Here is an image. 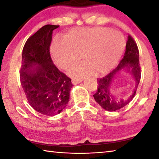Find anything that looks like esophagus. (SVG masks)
Listing matches in <instances>:
<instances>
[{
  "mask_svg": "<svg viewBox=\"0 0 159 159\" xmlns=\"http://www.w3.org/2000/svg\"><path fill=\"white\" fill-rule=\"evenodd\" d=\"M82 82V80H76V79H73L71 80V83L72 84L74 85H76V84H79V83H81Z\"/></svg>",
  "mask_w": 159,
  "mask_h": 159,
  "instance_id": "1",
  "label": "esophagus"
}]
</instances>
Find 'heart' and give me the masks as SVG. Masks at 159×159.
<instances>
[{
    "mask_svg": "<svg viewBox=\"0 0 159 159\" xmlns=\"http://www.w3.org/2000/svg\"><path fill=\"white\" fill-rule=\"evenodd\" d=\"M125 41L118 31L108 28H75L69 31L65 39L57 37L51 45L53 60L59 67L68 69L82 58L85 62L74 66L69 73L72 76L83 78L95 70L106 74L116 65L121 57Z\"/></svg>",
    "mask_w": 159,
    "mask_h": 159,
    "instance_id": "b5f03b06",
    "label": "heart"
}]
</instances>
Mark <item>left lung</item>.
Segmentation results:
<instances>
[{"mask_svg": "<svg viewBox=\"0 0 159 159\" xmlns=\"http://www.w3.org/2000/svg\"><path fill=\"white\" fill-rule=\"evenodd\" d=\"M123 70L130 73L136 81V87L131 95L125 99L117 98L112 95L111 85L115 77ZM141 78V69L139 66V50L136 43L130 35L128 36L125 52L122 60L116 68L106 76L98 79V90L93 95L96 102L102 108L109 111H114L125 107L133 99L136 93Z\"/></svg>", "mask_w": 159, "mask_h": 159, "instance_id": "8db88e82", "label": "left lung"}]
</instances>
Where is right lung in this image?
Segmentation results:
<instances>
[{"label":"right lung","mask_w":159,"mask_h":159,"mask_svg":"<svg viewBox=\"0 0 159 159\" xmlns=\"http://www.w3.org/2000/svg\"><path fill=\"white\" fill-rule=\"evenodd\" d=\"M59 27L48 25L26 41L22 50L20 80L30 105L41 114L53 116L66 108L71 80L53 64L50 46L52 32Z\"/></svg>","instance_id":"1"}]
</instances>
